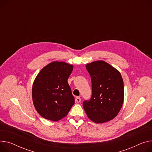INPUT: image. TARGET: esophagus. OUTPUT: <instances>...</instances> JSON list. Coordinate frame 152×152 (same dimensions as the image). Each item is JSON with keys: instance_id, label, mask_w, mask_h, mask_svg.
Segmentation results:
<instances>
[{"instance_id": "1", "label": "esophagus", "mask_w": 152, "mask_h": 152, "mask_svg": "<svg viewBox=\"0 0 152 152\" xmlns=\"http://www.w3.org/2000/svg\"><path fill=\"white\" fill-rule=\"evenodd\" d=\"M80 101H81V99H80V98H79V97H78V96L76 98V102L77 103H80Z\"/></svg>"}]
</instances>
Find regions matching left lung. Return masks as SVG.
I'll list each match as a JSON object with an SVG mask.
<instances>
[{
	"label": "left lung",
	"mask_w": 152,
	"mask_h": 152,
	"mask_svg": "<svg viewBox=\"0 0 152 152\" xmlns=\"http://www.w3.org/2000/svg\"><path fill=\"white\" fill-rule=\"evenodd\" d=\"M92 80V97L83 107L87 117L96 124L114 118L124 101V80L119 71L103 60L86 65Z\"/></svg>",
	"instance_id": "left-lung-1"
}]
</instances>
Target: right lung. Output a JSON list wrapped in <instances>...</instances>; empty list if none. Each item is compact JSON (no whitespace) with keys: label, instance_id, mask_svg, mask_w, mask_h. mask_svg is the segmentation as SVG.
Masks as SVG:
<instances>
[{"label":"right lung","instance_id":"obj_1","mask_svg":"<svg viewBox=\"0 0 152 152\" xmlns=\"http://www.w3.org/2000/svg\"><path fill=\"white\" fill-rule=\"evenodd\" d=\"M73 65L54 61L43 67L32 86V100L38 113L43 118L57 122L64 118L75 104L68 83Z\"/></svg>","mask_w":152,"mask_h":152}]
</instances>
